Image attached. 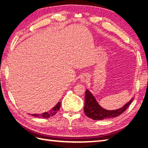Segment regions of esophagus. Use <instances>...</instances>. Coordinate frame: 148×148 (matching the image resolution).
<instances>
[{
    "label": "esophagus",
    "instance_id": "esophagus-1",
    "mask_svg": "<svg viewBox=\"0 0 148 148\" xmlns=\"http://www.w3.org/2000/svg\"><path fill=\"white\" fill-rule=\"evenodd\" d=\"M88 79V77L86 76H83L81 77V80L82 82H86Z\"/></svg>",
    "mask_w": 148,
    "mask_h": 148
}]
</instances>
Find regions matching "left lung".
Masks as SVG:
<instances>
[{
  "mask_svg": "<svg viewBox=\"0 0 148 148\" xmlns=\"http://www.w3.org/2000/svg\"><path fill=\"white\" fill-rule=\"evenodd\" d=\"M134 98L123 106V108L116 110H112V111H109V110L102 108L97 102L94 96L87 89L85 92L84 112L86 116L93 120H102L105 119L115 118L126 111L128 106L132 102Z\"/></svg>",
  "mask_w": 148,
  "mask_h": 148,
  "instance_id": "left-lung-1",
  "label": "left lung"
}]
</instances>
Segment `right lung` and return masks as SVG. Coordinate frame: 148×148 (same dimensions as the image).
<instances>
[{"mask_svg":"<svg viewBox=\"0 0 148 148\" xmlns=\"http://www.w3.org/2000/svg\"><path fill=\"white\" fill-rule=\"evenodd\" d=\"M60 104H61L60 102H58L57 104H56L51 110H50L49 112H44V113H42V114H32L31 115L34 116V117H40V118H49L51 117V116L56 114V113H57V112L58 111V110L60 109Z\"/></svg>","mask_w":148,"mask_h":148,"instance_id":"right-lung-1","label":"right lung"}]
</instances>
